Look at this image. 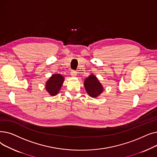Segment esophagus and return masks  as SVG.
<instances>
[{
  "instance_id": "obj_1",
  "label": "esophagus",
  "mask_w": 157,
  "mask_h": 157,
  "mask_svg": "<svg viewBox=\"0 0 157 157\" xmlns=\"http://www.w3.org/2000/svg\"><path fill=\"white\" fill-rule=\"evenodd\" d=\"M71 76H76L77 75V72L76 71L72 70L71 72Z\"/></svg>"
}]
</instances>
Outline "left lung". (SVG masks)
<instances>
[{"label":"left lung","instance_id":"1","mask_svg":"<svg viewBox=\"0 0 157 157\" xmlns=\"http://www.w3.org/2000/svg\"><path fill=\"white\" fill-rule=\"evenodd\" d=\"M84 86L88 94L92 97L98 96L103 91L102 85L94 74L89 76L85 79Z\"/></svg>","mask_w":157,"mask_h":157}]
</instances>
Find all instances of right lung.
<instances>
[{
    "instance_id": "1",
    "label": "right lung",
    "mask_w": 157,
    "mask_h": 157,
    "mask_svg": "<svg viewBox=\"0 0 157 157\" xmlns=\"http://www.w3.org/2000/svg\"><path fill=\"white\" fill-rule=\"evenodd\" d=\"M64 78L59 74L53 75L46 84V89L51 95H56L62 86Z\"/></svg>"
}]
</instances>
